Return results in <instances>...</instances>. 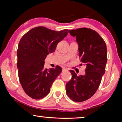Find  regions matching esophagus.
<instances>
[{"label": "esophagus", "instance_id": "esophagus-1", "mask_svg": "<svg viewBox=\"0 0 122 122\" xmlns=\"http://www.w3.org/2000/svg\"><path fill=\"white\" fill-rule=\"evenodd\" d=\"M68 71V69H66V68H63L62 69V72H64V71Z\"/></svg>", "mask_w": 122, "mask_h": 122}]
</instances>
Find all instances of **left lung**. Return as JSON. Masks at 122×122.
Instances as JSON below:
<instances>
[{
  "label": "left lung",
  "mask_w": 122,
  "mask_h": 122,
  "mask_svg": "<svg viewBox=\"0 0 122 122\" xmlns=\"http://www.w3.org/2000/svg\"><path fill=\"white\" fill-rule=\"evenodd\" d=\"M69 33L76 36L80 61L86 67L84 75L77 76L74 71H70L71 78L66 84V94L73 101L83 102L93 96L100 85L106 71L107 46L100 34L90 28L70 30Z\"/></svg>",
  "instance_id": "8db88e82"
}]
</instances>
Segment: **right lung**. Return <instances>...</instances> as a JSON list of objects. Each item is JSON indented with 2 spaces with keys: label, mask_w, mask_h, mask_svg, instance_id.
Returning a JSON list of instances; mask_svg holds the SVG:
<instances>
[{
  "label": "right lung",
  "mask_w": 122,
  "mask_h": 122,
  "mask_svg": "<svg viewBox=\"0 0 122 122\" xmlns=\"http://www.w3.org/2000/svg\"><path fill=\"white\" fill-rule=\"evenodd\" d=\"M68 32L67 29L54 31L39 26L31 29L20 39L17 50L18 76L25 93L32 98L40 100L47 96L62 71L59 66L45 69L44 60Z\"/></svg>",
  "instance_id": "add662e5"
}]
</instances>
